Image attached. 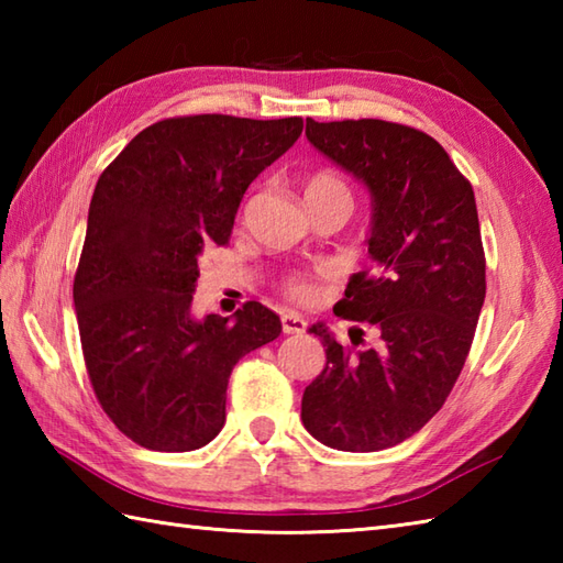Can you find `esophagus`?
<instances>
[{
  "mask_svg": "<svg viewBox=\"0 0 563 563\" xmlns=\"http://www.w3.org/2000/svg\"><path fill=\"white\" fill-rule=\"evenodd\" d=\"M280 321H283V331L285 333H302L307 329V321L300 314H295V312H285L280 317Z\"/></svg>",
  "mask_w": 563,
  "mask_h": 563,
  "instance_id": "1",
  "label": "esophagus"
}]
</instances>
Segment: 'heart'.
Segmentation results:
<instances>
[{"mask_svg":"<svg viewBox=\"0 0 563 563\" xmlns=\"http://www.w3.org/2000/svg\"><path fill=\"white\" fill-rule=\"evenodd\" d=\"M329 190H345V194H349V186H345L343 178L333 172H317L307 178L305 196L329 194ZM283 290L297 302H309L317 295V285L305 278V275H290V278H285Z\"/></svg>","mask_w":563,"mask_h":563,"instance_id":"obj_1","label":"heart"}]
</instances>
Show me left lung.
Instances as JSON below:
<instances>
[{
	"instance_id": "8db88e82",
	"label": "left lung",
	"mask_w": 563,
	"mask_h": 563,
	"mask_svg": "<svg viewBox=\"0 0 563 563\" xmlns=\"http://www.w3.org/2000/svg\"><path fill=\"white\" fill-rule=\"evenodd\" d=\"M305 135L373 202L365 244L375 268L353 275L336 314L373 324L382 345L353 351L324 324L309 329L327 367L305 389L302 423L329 448L377 452L440 411L470 355L486 297L474 190L450 154L409 125L307 118Z\"/></svg>"
}]
</instances>
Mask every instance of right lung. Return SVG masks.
<instances>
[{
	"label": "right lung",
	"instance_id": "right-lung-1",
	"mask_svg": "<svg viewBox=\"0 0 563 563\" xmlns=\"http://www.w3.org/2000/svg\"><path fill=\"white\" fill-rule=\"evenodd\" d=\"M300 133L302 118H166L93 188L75 275L81 353L101 409L137 445H208L224 426L232 367L280 336V317L261 302L202 319L190 305L200 254L230 242L249 184Z\"/></svg>",
	"mask_w": 563,
	"mask_h": 563
}]
</instances>
